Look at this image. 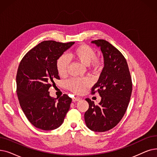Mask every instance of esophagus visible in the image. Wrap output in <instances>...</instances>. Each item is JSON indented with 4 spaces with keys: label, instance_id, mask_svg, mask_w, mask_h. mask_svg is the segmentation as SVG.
Returning <instances> with one entry per match:
<instances>
[{
    "label": "esophagus",
    "instance_id": "1",
    "mask_svg": "<svg viewBox=\"0 0 157 157\" xmlns=\"http://www.w3.org/2000/svg\"><path fill=\"white\" fill-rule=\"evenodd\" d=\"M80 100H81V98H79V97H74L73 98H72V101L73 102H75V101H80Z\"/></svg>",
    "mask_w": 157,
    "mask_h": 157
}]
</instances>
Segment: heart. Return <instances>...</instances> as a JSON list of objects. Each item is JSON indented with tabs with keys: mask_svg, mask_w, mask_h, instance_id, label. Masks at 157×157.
I'll list each match as a JSON object with an SVG mask.
<instances>
[{
	"mask_svg": "<svg viewBox=\"0 0 157 157\" xmlns=\"http://www.w3.org/2000/svg\"><path fill=\"white\" fill-rule=\"evenodd\" d=\"M95 51L91 47L85 44L78 46L71 53L72 59L85 66H88L92 71H97L100 67V61L95 58ZM69 60L65 56H61L57 61L56 68L60 76H65L67 73ZM90 85V81L87 78H73L67 82L69 89L76 94L84 92Z\"/></svg>",
	"mask_w": 157,
	"mask_h": 157,
	"instance_id": "obj_1",
	"label": "heart"
}]
</instances>
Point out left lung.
<instances>
[{
  "instance_id": "1",
  "label": "left lung",
  "mask_w": 157,
  "mask_h": 157,
  "mask_svg": "<svg viewBox=\"0 0 157 157\" xmlns=\"http://www.w3.org/2000/svg\"><path fill=\"white\" fill-rule=\"evenodd\" d=\"M99 47L104 58V68L98 82L92 88L99 92L98 105L86 98L89 108L84 117L86 126L95 132H104L116 126L127 110L132 92L130 73L121 52L104 40L91 42Z\"/></svg>"
}]
</instances>
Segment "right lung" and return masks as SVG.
<instances>
[{
	"label": "right lung",
	"mask_w": 157,
	"mask_h": 157,
	"mask_svg": "<svg viewBox=\"0 0 157 157\" xmlns=\"http://www.w3.org/2000/svg\"><path fill=\"white\" fill-rule=\"evenodd\" d=\"M74 42L44 41L24 56L17 74V92L22 110L36 128L48 131L62 124L72 99L63 94L58 99L48 91L59 79L57 60Z\"/></svg>",
	"instance_id": "add662e5"
}]
</instances>
